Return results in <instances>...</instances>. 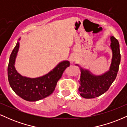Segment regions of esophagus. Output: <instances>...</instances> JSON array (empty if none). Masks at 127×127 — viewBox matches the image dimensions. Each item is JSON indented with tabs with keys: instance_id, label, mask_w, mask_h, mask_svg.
I'll return each mask as SVG.
<instances>
[{
	"instance_id": "34e87169",
	"label": "esophagus",
	"mask_w": 127,
	"mask_h": 127,
	"mask_svg": "<svg viewBox=\"0 0 127 127\" xmlns=\"http://www.w3.org/2000/svg\"><path fill=\"white\" fill-rule=\"evenodd\" d=\"M72 60H73H73H74V59H72Z\"/></svg>"
}]
</instances>
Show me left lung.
<instances>
[{"instance_id":"8db88e82","label":"left lung","mask_w":127,"mask_h":127,"mask_svg":"<svg viewBox=\"0 0 127 127\" xmlns=\"http://www.w3.org/2000/svg\"><path fill=\"white\" fill-rule=\"evenodd\" d=\"M112 54V63L109 70L103 75L95 76L89 71L81 68L80 95L85 98H93L99 97L109 90L116 79L121 62V54L118 40L114 36L110 37Z\"/></svg>"}]
</instances>
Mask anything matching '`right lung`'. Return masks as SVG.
I'll return each instance as SVG.
<instances>
[{"mask_svg": "<svg viewBox=\"0 0 127 127\" xmlns=\"http://www.w3.org/2000/svg\"><path fill=\"white\" fill-rule=\"evenodd\" d=\"M19 48V42L10 55L8 67V77L9 85L21 98L29 101H35L48 97L55 90L57 82L62 78L70 63L64 61L59 63L47 75L37 78H29L20 75L14 67Z\"/></svg>", "mask_w": 127, "mask_h": 127, "instance_id": "1", "label": "right lung"}]
</instances>
